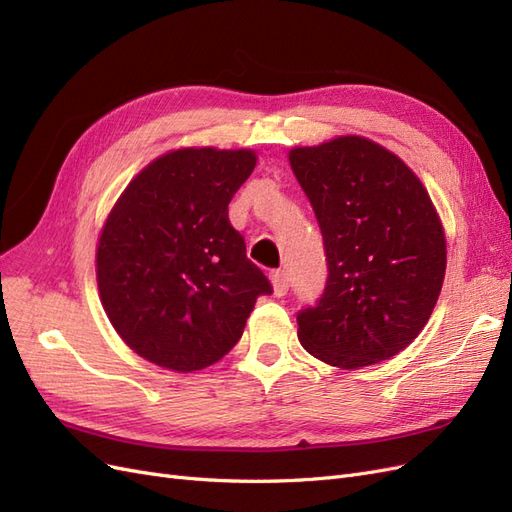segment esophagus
I'll use <instances>...</instances> for the list:
<instances>
[{
  "label": "esophagus",
  "instance_id": "1",
  "mask_svg": "<svg viewBox=\"0 0 512 512\" xmlns=\"http://www.w3.org/2000/svg\"><path fill=\"white\" fill-rule=\"evenodd\" d=\"M271 280H273V290L277 297H284V294L288 292L290 284H288V273L286 271H273L271 273Z\"/></svg>",
  "mask_w": 512,
  "mask_h": 512
}]
</instances>
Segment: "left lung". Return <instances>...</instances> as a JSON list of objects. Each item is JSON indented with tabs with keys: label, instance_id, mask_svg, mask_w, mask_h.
<instances>
[{
	"label": "left lung",
	"instance_id": "left-lung-1",
	"mask_svg": "<svg viewBox=\"0 0 512 512\" xmlns=\"http://www.w3.org/2000/svg\"><path fill=\"white\" fill-rule=\"evenodd\" d=\"M327 256L320 299L297 314L301 346L356 369L391 359L423 331L444 269V230L423 183L361 136L290 151Z\"/></svg>",
	"mask_w": 512,
	"mask_h": 512
}]
</instances>
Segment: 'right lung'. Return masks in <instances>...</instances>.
Listing matches in <instances>:
<instances>
[{"mask_svg":"<svg viewBox=\"0 0 512 512\" xmlns=\"http://www.w3.org/2000/svg\"><path fill=\"white\" fill-rule=\"evenodd\" d=\"M254 151L179 149L121 194L98 245L104 312L136 354L196 371L232 350L269 277L245 254L228 203L252 175Z\"/></svg>","mask_w":512,"mask_h":512,"instance_id":"add662e5","label":"right lung"}]
</instances>
